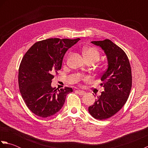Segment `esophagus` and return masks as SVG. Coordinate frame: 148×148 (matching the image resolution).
<instances>
[{"mask_svg":"<svg viewBox=\"0 0 148 148\" xmlns=\"http://www.w3.org/2000/svg\"><path fill=\"white\" fill-rule=\"evenodd\" d=\"M76 92L79 94V95H83L85 94V92H84V91H82V90H76Z\"/></svg>","mask_w":148,"mask_h":148,"instance_id":"obj_1","label":"esophagus"}]
</instances>
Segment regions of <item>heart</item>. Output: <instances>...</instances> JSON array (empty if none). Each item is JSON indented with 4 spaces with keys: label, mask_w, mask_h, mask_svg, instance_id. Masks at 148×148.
Instances as JSON below:
<instances>
[{
    "label": "heart",
    "mask_w": 148,
    "mask_h": 148,
    "mask_svg": "<svg viewBox=\"0 0 148 148\" xmlns=\"http://www.w3.org/2000/svg\"><path fill=\"white\" fill-rule=\"evenodd\" d=\"M83 53L87 62L95 63L98 62L100 58V51L95 47L90 46L84 48L83 49Z\"/></svg>",
    "instance_id": "b5f03b06"
}]
</instances>
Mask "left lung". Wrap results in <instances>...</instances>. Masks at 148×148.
I'll use <instances>...</instances> for the list:
<instances>
[{
	"label": "left lung",
	"instance_id": "obj_1",
	"mask_svg": "<svg viewBox=\"0 0 148 148\" xmlns=\"http://www.w3.org/2000/svg\"><path fill=\"white\" fill-rule=\"evenodd\" d=\"M92 43L104 51L108 61V67L100 78L104 91L88 108L94 118L103 120L114 115L127 101L132 82V71L126 53L111 40Z\"/></svg>",
	"mask_w": 148,
	"mask_h": 148
}]
</instances>
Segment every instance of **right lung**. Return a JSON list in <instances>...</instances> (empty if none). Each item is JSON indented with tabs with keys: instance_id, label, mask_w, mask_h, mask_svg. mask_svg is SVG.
I'll return each mask as SVG.
<instances>
[{
	"instance_id": "add662e5",
	"label": "right lung",
	"mask_w": 148,
	"mask_h": 148,
	"mask_svg": "<svg viewBox=\"0 0 148 148\" xmlns=\"http://www.w3.org/2000/svg\"><path fill=\"white\" fill-rule=\"evenodd\" d=\"M79 40H42L25 54L19 67V88L27 108L34 114L41 118L54 115L64 106L67 94L72 92L71 88L58 90L51 84L54 75L62 68L66 51Z\"/></svg>"
}]
</instances>
